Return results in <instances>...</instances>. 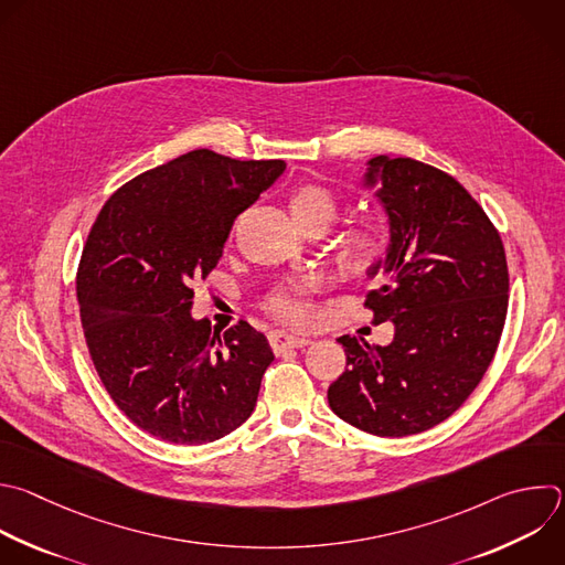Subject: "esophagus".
<instances>
[{
    "label": "esophagus",
    "instance_id": "obj_1",
    "mask_svg": "<svg viewBox=\"0 0 565 565\" xmlns=\"http://www.w3.org/2000/svg\"><path fill=\"white\" fill-rule=\"evenodd\" d=\"M275 352H284L286 348H303L310 343V337L303 334H288V332H273L268 337Z\"/></svg>",
    "mask_w": 565,
    "mask_h": 565
}]
</instances>
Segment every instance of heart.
Returning <instances> with one entry per match:
<instances>
[{
	"label": "heart",
	"mask_w": 565,
	"mask_h": 565,
	"mask_svg": "<svg viewBox=\"0 0 565 565\" xmlns=\"http://www.w3.org/2000/svg\"><path fill=\"white\" fill-rule=\"evenodd\" d=\"M288 211L292 222L303 231L308 226L326 228L337 215V200L323 185L306 183L288 198ZM388 239L386 233L377 224H356L352 228L341 231L334 237V255L343 270L348 273H365L372 266H377L386 255ZM312 284L303 281L290 288H281L273 292L266 301L268 312L288 326L308 323L312 317V308L308 295Z\"/></svg>",
	"instance_id": "heart-1"
}]
</instances>
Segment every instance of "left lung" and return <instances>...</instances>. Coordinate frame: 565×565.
<instances>
[{"label":"left lung","instance_id":"left-lung-1","mask_svg":"<svg viewBox=\"0 0 565 565\" xmlns=\"http://www.w3.org/2000/svg\"><path fill=\"white\" fill-rule=\"evenodd\" d=\"M393 244L365 292L372 323H395L388 345L343 334L345 370L328 388L332 413L377 435L406 437L446 422L479 386L508 312V262L499 231L448 172L374 157Z\"/></svg>","mask_w":565,"mask_h":565}]
</instances>
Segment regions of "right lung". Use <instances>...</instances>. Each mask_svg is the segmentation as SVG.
I'll use <instances>...</instances> for the list:
<instances>
[{"instance_id":"right-lung-1","label":"right lung","mask_w":565,"mask_h":565,"mask_svg":"<svg viewBox=\"0 0 565 565\" xmlns=\"http://www.w3.org/2000/svg\"><path fill=\"white\" fill-rule=\"evenodd\" d=\"M284 168L200 148L137 174L102 206L77 266L79 317L104 388L143 433L200 446L253 415L275 354L244 319L224 334L195 321L193 284Z\"/></svg>"}]
</instances>
